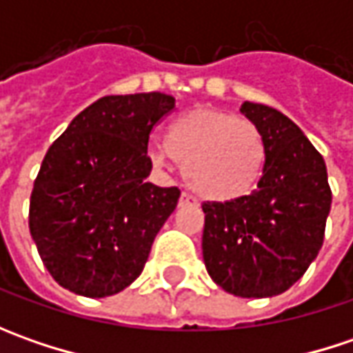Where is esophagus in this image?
<instances>
[{"mask_svg": "<svg viewBox=\"0 0 353 353\" xmlns=\"http://www.w3.org/2000/svg\"><path fill=\"white\" fill-rule=\"evenodd\" d=\"M188 204H194V198L190 196V194H186V192H183L181 198H179V206H188Z\"/></svg>", "mask_w": 353, "mask_h": 353, "instance_id": "obj_1", "label": "esophagus"}]
</instances>
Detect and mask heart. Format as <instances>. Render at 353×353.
I'll use <instances>...</instances> for the list:
<instances>
[{"label":"heart","instance_id":"b5f03b06","mask_svg":"<svg viewBox=\"0 0 353 353\" xmlns=\"http://www.w3.org/2000/svg\"><path fill=\"white\" fill-rule=\"evenodd\" d=\"M165 149H155L153 161L163 163L170 157L181 163L188 186L216 204L251 194L267 161L263 131L218 108H196L176 117L167 131Z\"/></svg>","mask_w":353,"mask_h":353}]
</instances>
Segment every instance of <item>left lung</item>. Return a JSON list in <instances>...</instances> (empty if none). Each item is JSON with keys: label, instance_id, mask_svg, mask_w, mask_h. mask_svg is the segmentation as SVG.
Instances as JSON below:
<instances>
[{"label": "left lung", "instance_id": "1", "mask_svg": "<svg viewBox=\"0 0 353 353\" xmlns=\"http://www.w3.org/2000/svg\"><path fill=\"white\" fill-rule=\"evenodd\" d=\"M241 114L263 131V174L241 200L202 204V255L225 292L265 299L291 289L316 259L332 190L324 159L296 123L263 103L243 102Z\"/></svg>", "mask_w": 353, "mask_h": 353}]
</instances>
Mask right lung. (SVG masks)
<instances>
[{
  "instance_id": "obj_1",
  "label": "right lung",
  "mask_w": 353,
  "mask_h": 353,
  "mask_svg": "<svg viewBox=\"0 0 353 353\" xmlns=\"http://www.w3.org/2000/svg\"><path fill=\"white\" fill-rule=\"evenodd\" d=\"M174 98L149 92L103 96L50 145L34 179L29 230L52 279L102 299L141 275L159 230L179 204L176 186L145 179L149 135Z\"/></svg>"
}]
</instances>
